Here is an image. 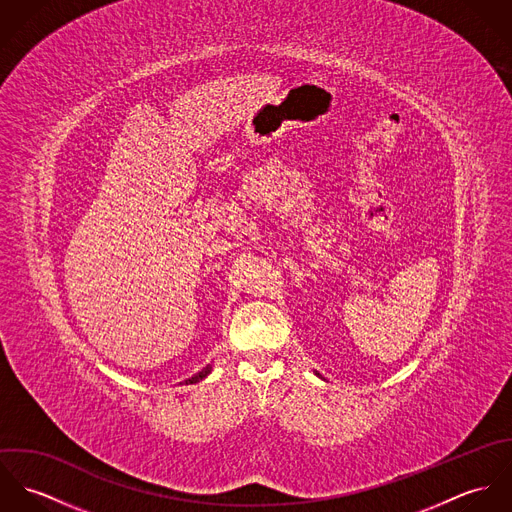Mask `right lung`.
Returning a JSON list of instances; mask_svg holds the SVG:
<instances>
[{"label": "right lung", "instance_id": "1", "mask_svg": "<svg viewBox=\"0 0 512 512\" xmlns=\"http://www.w3.org/2000/svg\"><path fill=\"white\" fill-rule=\"evenodd\" d=\"M211 368H213V366H211V365L205 366V368H203V370H201V372H197V374H193V376H191V378H187V380H185V382H187V384H195V382H199V380H203V378H205V376H207V374H211Z\"/></svg>", "mask_w": 512, "mask_h": 512}]
</instances>
